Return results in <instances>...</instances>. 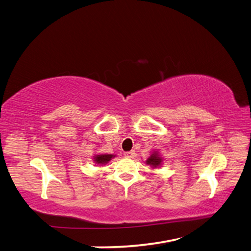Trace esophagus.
Masks as SVG:
<instances>
[{"instance_id": "34e87169", "label": "esophagus", "mask_w": 251, "mask_h": 251, "mask_svg": "<svg viewBox=\"0 0 251 251\" xmlns=\"http://www.w3.org/2000/svg\"><path fill=\"white\" fill-rule=\"evenodd\" d=\"M125 157L127 158H133L135 156V151H125Z\"/></svg>"}]
</instances>
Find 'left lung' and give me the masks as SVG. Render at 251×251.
<instances>
[{"instance_id":"1","label":"left lung","mask_w":251,"mask_h":251,"mask_svg":"<svg viewBox=\"0 0 251 251\" xmlns=\"http://www.w3.org/2000/svg\"><path fill=\"white\" fill-rule=\"evenodd\" d=\"M161 161L162 160H161L160 157H159L157 154H153L148 159L147 163L151 165V166H154V168H156V166H159V164L161 163Z\"/></svg>"}]
</instances>
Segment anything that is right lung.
Returning a JSON list of instances; mask_svg holds the SVG:
<instances>
[{"mask_svg":"<svg viewBox=\"0 0 251 251\" xmlns=\"http://www.w3.org/2000/svg\"><path fill=\"white\" fill-rule=\"evenodd\" d=\"M112 157H114V156L113 155H98L95 157V161L97 163L103 164V163H107L108 161H110Z\"/></svg>","mask_w":251,"mask_h":251,"instance_id":"right-lung-1","label":"right lung"}]
</instances>
